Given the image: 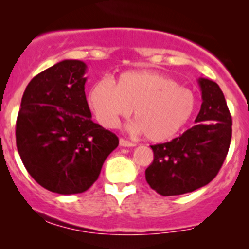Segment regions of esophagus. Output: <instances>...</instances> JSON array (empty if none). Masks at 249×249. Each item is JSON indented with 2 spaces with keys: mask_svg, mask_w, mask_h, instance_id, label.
<instances>
[{
  "mask_svg": "<svg viewBox=\"0 0 249 249\" xmlns=\"http://www.w3.org/2000/svg\"><path fill=\"white\" fill-rule=\"evenodd\" d=\"M119 144L122 145V147H135V143H132V142H130V141H126V140H124V139H120L119 140Z\"/></svg>",
  "mask_w": 249,
  "mask_h": 249,
  "instance_id": "1",
  "label": "esophagus"
}]
</instances>
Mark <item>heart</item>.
<instances>
[{
    "instance_id": "obj_1",
    "label": "heart",
    "mask_w": 249,
    "mask_h": 249,
    "mask_svg": "<svg viewBox=\"0 0 249 249\" xmlns=\"http://www.w3.org/2000/svg\"><path fill=\"white\" fill-rule=\"evenodd\" d=\"M88 104L96 119L107 127L132 113L136 120L130 130L153 142H164L178 134L195 110V96L172 78L155 71H127L117 84L108 77L92 83Z\"/></svg>"
}]
</instances>
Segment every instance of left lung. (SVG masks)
Instances as JSON below:
<instances>
[{
  "label": "left lung",
  "instance_id": "8db88e82",
  "mask_svg": "<svg viewBox=\"0 0 249 249\" xmlns=\"http://www.w3.org/2000/svg\"><path fill=\"white\" fill-rule=\"evenodd\" d=\"M202 104L192 129L171 142L150 145L154 160L145 179L158 194L172 196L194 192L217 176L231 141V115L219 85L199 78Z\"/></svg>",
  "mask_w": 249,
  "mask_h": 249
}]
</instances>
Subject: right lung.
<instances>
[{
  "label": "right lung",
  "mask_w": 249,
  "mask_h": 249,
  "mask_svg": "<svg viewBox=\"0 0 249 249\" xmlns=\"http://www.w3.org/2000/svg\"><path fill=\"white\" fill-rule=\"evenodd\" d=\"M87 65L64 60L31 79L17 119V148L32 178L61 195L83 193L118 147L113 132L91 120Z\"/></svg>",
  "instance_id": "obj_1"
}]
</instances>
